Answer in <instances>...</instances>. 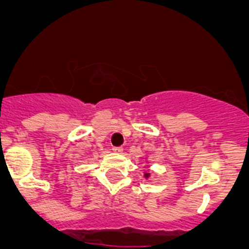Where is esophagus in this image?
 <instances>
[{
	"label": "esophagus",
	"mask_w": 249,
	"mask_h": 249,
	"mask_svg": "<svg viewBox=\"0 0 249 249\" xmlns=\"http://www.w3.org/2000/svg\"><path fill=\"white\" fill-rule=\"evenodd\" d=\"M112 150H113V152H115V153H122L123 152V147H113Z\"/></svg>",
	"instance_id": "1"
}]
</instances>
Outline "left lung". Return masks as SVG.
<instances>
[{"label": "left lung", "instance_id": "left-lung-1", "mask_svg": "<svg viewBox=\"0 0 249 249\" xmlns=\"http://www.w3.org/2000/svg\"><path fill=\"white\" fill-rule=\"evenodd\" d=\"M147 176H148V175H145V177H147Z\"/></svg>", "mask_w": 249, "mask_h": 249}]
</instances>
